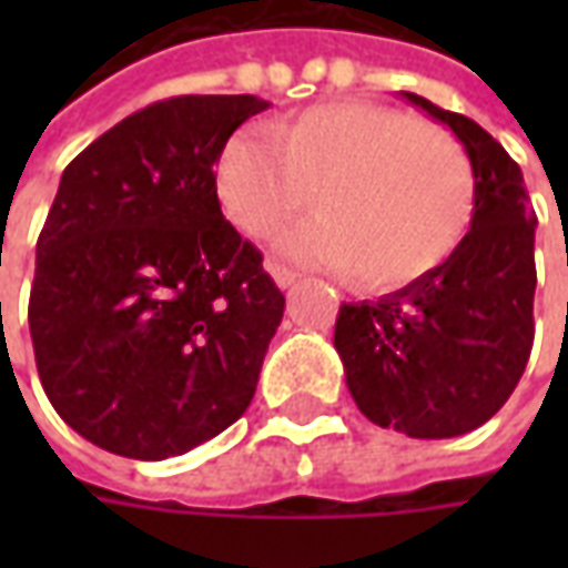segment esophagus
Instances as JSON below:
<instances>
[{
    "mask_svg": "<svg viewBox=\"0 0 568 568\" xmlns=\"http://www.w3.org/2000/svg\"><path fill=\"white\" fill-rule=\"evenodd\" d=\"M264 267H267V273L273 276V283L280 285V288H288V285L297 280V273L292 271V267H285V264H276V261H267Z\"/></svg>",
    "mask_w": 568,
    "mask_h": 568,
    "instance_id": "obj_1",
    "label": "esophagus"
}]
</instances>
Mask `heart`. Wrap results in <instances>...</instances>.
<instances>
[{"label": "heart", "instance_id": "b5f03b06", "mask_svg": "<svg viewBox=\"0 0 568 568\" xmlns=\"http://www.w3.org/2000/svg\"><path fill=\"white\" fill-rule=\"evenodd\" d=\"M320 197V215L276 234V248L313 267H356L371 288L438 271L475 215L463 149L398 109L322 103L273 130L236 128L215 154L212 191L240 234L264 236Z\"/></svg>", "mask_w": 568, "mask_h": 568}]
</instances>
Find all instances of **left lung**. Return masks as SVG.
Segmentation results:
<instances>
[{
    "mask_svg": "<svg viewBox=\"0 0 568 568\" xmlns=\"http://www.w3.org/2000/svg\"><path fill=\"white\" fill-rule=\"evenodd\" d=\"M453 130L475 173V215L438 271L377 301L344 304L334 349L358 410L407 438L484 426L524 377L532 349L536 212L511 154L471 118L402 91Z\"/></svg>",
    "mask_w": 568,
    "mask_h": 568,
    "instance_id": "1",
    "label": "left lung"
}]
</instances>
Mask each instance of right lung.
I'll return each instance as SVG.
<instances>
[{
    "label": "right lung",
    "instance_id": "right-lung-1",
    "mask_svg": "<svg viewBox=\"0 0 568 568\" xmlns=\"http://www.w3.org/2000/svg\"><path fill=\"white\" fill-rule=\"evenodd\" d=\"M267 105L252 93L163 100L60 175L36 243L32 349L48 402L103 450L182 456L255 395L285 297L219 210L212 166Z\"/></svg>",
    "mask_w": 568,
    "mask_h": 568
}]
</instances>
